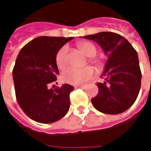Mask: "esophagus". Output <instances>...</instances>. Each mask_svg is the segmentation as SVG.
Returning <instances> with one entry per match:
<instances>
[{
  "label": "esophagus",
  "mask_w": 151,
  "mask_h": 151,
  "mask_svg": "<svg viewBox=\"0 0 151 151\" xmlns=\"http://www.w3.org/2000/svg\"><path fill=\"white\" fill-rule=\"evenodd\" d=\"M78 88H81V89H86V86H77Z\"/></svg>",
  "instance_id": "obj_1"
}]
</instances>
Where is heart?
<instances>
[{
    "mask_svg": "<svg viewBox=\"0 0 151 151\" xmlns=\"http://www.w3.org/2000/svg\"><path fill=\"white\" fill-rule=\"evenodd\" d=\"M77 47L86 57L88 62L92 64L97 69L102 70L104 66V61L101 56L96 55L98 52L97 47L90 41H80L77 44ZM56 65L59 69H64L67 65V47H62L55 56ZM94 74V70L91 66H86L82 69L68 68L62 74L64 82L71 85H81L87 82Z\"/></svg>",
    "mask_w": 151,
    "mask_h": 151,
    "instance_id": "1",
    "label": "heart"
}]
</instances>
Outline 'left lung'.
Segmentation results:
<instances>
[{
	"mask_svg": "<svg viewBox=\"0 0 151 151\" xmlns=\"http://www.w3.org/2000/svg\"><path fill=\"white\" fill-rule=\"evenodd\" d=\"M96 41L108 55L102 74L104 83H97L99 93L91 103L99 111L116 115L135 103L141 87L142 73L137 51L118 34L101 32L84 36Z\"/></svg>",
	"mask_w": 151,
	"mask_h": 151,
	"instance_id": "8db88e82",
	"label": "left lung"
}]
</instances>
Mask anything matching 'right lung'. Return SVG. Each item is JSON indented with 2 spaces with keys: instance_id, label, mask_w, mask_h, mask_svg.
Segmentation results:
<instances>
[{
  "instance_id": "right-lung-1",
  "label": "right lung",
  "mask_w": 151,
  "mask_h": 151,
  "mask_svg": "<svg viewBox=\"0 0 151 151\" xmlns=\"http://www.w3.org/2000/svg\"><path fill=\"white\" fill-rule=\"evenodd\" d=\"M73 37L41 36L24 46L13 69L17 102L25 114L42 124H51L65 116L70 107L68 84L50 89L59 74L55 56ZM57 84V83H56Z\"/></svg>"
}]
</instances>
